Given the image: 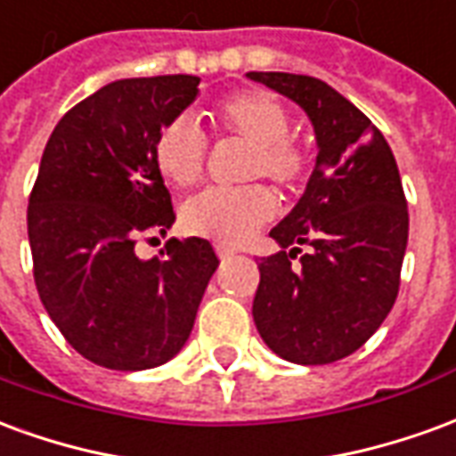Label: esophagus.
I'll list each match as a JSON object with an SVG mask.
<instances>
[{"instance_id":"obj_1","label":"esophagus","mask_w":456,"mask_h":456,"mask_svg":"<svg viewBox=\"0 0 456 456\" xmlns=\"http://www.w3.org/2000/svg\"><path fill=\"white\" fill-rule=\"evenodd\" d=\"M217 256L219 258H229V256H234V254H237V251H234V248L232 247H224V244H217Z\"/></svg>"}]
</instances>
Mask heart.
I'll return each mask as SVG.
<instances>
[{
    "label": "heart",
    "instance_id": "obj_1",
    "mask_svg": "<svg viewBox=\"0 0 456 456\" xmlns=\"http://www.w3.org/2000/svg\"><path fill=\"white\" fill-rule=\"evenodd\" d=\"M215 124L254 143L248 159V178H268L281 188H290L303 178L305 156L293 141L290 117L276 94L247 90L222 100L215 107ZM208 139L200 124L188 114H178L160 126L153 141V160L163 178L190 188L205 168ZM276 215V198L264 185L239 190H205L183 208V222L192 234L222 244H244Z\"/></svg>",
    "mask_w": 456,
    "mask_h": 456
}]
</instances>
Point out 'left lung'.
I'll return each mask as SVG.
<instances>
[{"label": "left lung", "mask_w": 456, "mask_h": 456, "mask_svg": "<svg viewBox=\"0 0 456 456\" xmlns=\"http://www.w3.org/2000/svg\"><path fill=\"white\" fill-rule=\"evenodd\" d=\"M247 77L296 102L317 141L303 198L271 229L281 251L258 261L254 322L286 362H339L381 327L398 296L408 247L401 173L381 131L335 87L310 75Z\"/></svg>", "instance_id": "8db88e82"}]
</instances>
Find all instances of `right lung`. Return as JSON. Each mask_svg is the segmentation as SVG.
I'll return each mask as SVG.
<instances>
[{"instance_id": "obj_1", "label": "right lung", "mask_w": 456, "mask_h": 456, "mask_svg": "<svg viewBox=\"0 0 456 456\" xmlns=\"http://www.w3.org/2000/svg\"><path fill=\"white\" fill-rule=\"evenodd\" d=\"M195 75L129 77L75 104L45 143L28 198V244L45 313L85 359L143 371L185 346L219 258L208 239L136 241L175 222L153 160L160 126L200 94Z\"/></svg>"}]
</instances>
